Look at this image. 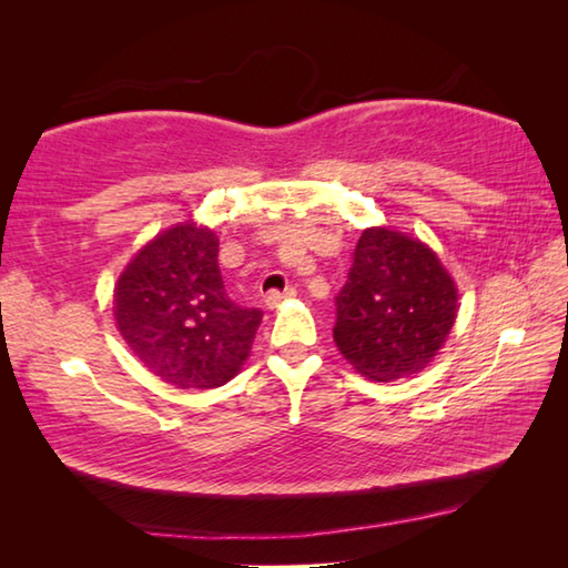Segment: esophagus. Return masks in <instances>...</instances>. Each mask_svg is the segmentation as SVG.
<instances>
[{
  "label": "esophagus",
  "mask_w": 568,
  "mask_h": 568,
  "mask_svg": "<svg viewBox=\"0 0 568 568\" xmlns=\"http://www.w3.org/2000/svg\"><path fill=\"white\" fill-rule=\"evenodd\" d=\"M291 297H295V287H285V291H271L265 295V305L277 307L283 301H291Z\"/></svg>",
  "instance_id": "obj_1"
}]
</instances>
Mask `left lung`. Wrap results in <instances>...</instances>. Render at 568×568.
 Here are the masks:
<instances>
[{
	"label": "left lung",
	"mask_w": 568,
	"mask_h": 568,
	"mask_svg": "<svg viewBox=\"0 0 568 568\" xmlns=\"http://www.w3.org/2000/svg\"><path fill=\"white\" fill-rule=\"evenodd\" d=\"M456 313V283L434 250L398 230L368 227L335 297L333 341L365 378H410L434 361Z\"/></svg>",
	"instance_id": "8db88e82"
}]
</instances>
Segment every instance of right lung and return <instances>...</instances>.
Instances as JSON below:
<instances>
[{"instance_id":"obj_1","label":"right lung","mask_w":568,"mask_h":568,"mask_svg":"<svg viewBox=\"0 0 568 568\" xmlns=\"http://www.w3.org/2000/svg\"><path fill=\"white\" fill-rule=\"evenodd\" d=\"M217 235L192 220L162 230L114 285L118 331L158 378L178 388H217L235 378L263 321L233 303L217 265Z\"/></svg>"}]
</instances>
